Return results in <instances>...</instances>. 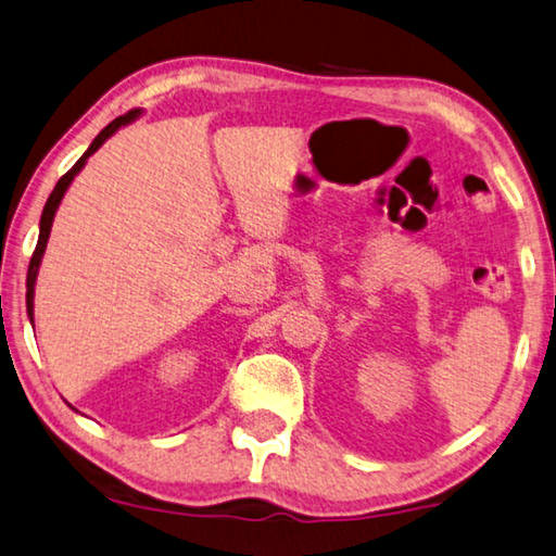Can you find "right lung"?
<instances>
[{
    "instance_id": "1",
    "label": "right lung",
    "mask_w": 556,
    "mask_h": 556,
    "mask_svg": "<svg viewBox=\"0 0 556 556\" xmlns=\"http://www.w3.org/2000/svg\"><path fill=\"white\" fill-rule=\"evenodd\" d=\"M141 116V110H131L126 112L124 116H116L114 122H110L104 126V129L94 136V141L90 143V149H87L80 161H77L71 170H67L61 180L55 182V188L51 192V198H48L46 207H43V214H41V224H38V243H36V251L31 256V263H28V273H26V313H28V319L34 323V290H36V278H38V268H41V261H43V253H46V247H48V237H51V227H53V219H55V212L58 207H61V202L65 198L67 188H71V182L77 178V173H80L85 168V163L90 155L100 149V146L112 139V136L122 129V126L136 122Z\"/></svg>"
}]
</instances>
